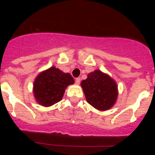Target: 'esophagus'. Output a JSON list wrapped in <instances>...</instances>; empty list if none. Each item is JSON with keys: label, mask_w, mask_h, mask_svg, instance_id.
Segmentation results:
<instances>
[{"label": "esophagus", "mask_w": 155, "mask_h": 155, "mask_svg": "<svg viewBox=\"0 0 155 155\" xmlns=\"http://www.w3.org/2000/svg\"><path fill=\"white\" fill-rule=\"evenodd\" d=\"M80 81H81L80 78H76V83L77 84V85H79V84L80 83Z\"/></svg>", "instance_id": "34e87169"}]
</instances>
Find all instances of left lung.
I'll return each instance as SVG.
<instances>
[{
	"mask_svg": "<svg viewBox=\"0 0 155 155\" xmlns=\"http://www.w3.org/2000/svg\"><path fill=\"white\" fill-rule=\"evenodd\" d=\"M87 102L100 111L111 109L117 101L118 94L116 82L107 73L95 70L88 73L81 82Z\"/></svg>",
	"mask_w": 155,
	"mask_h": 155,
	"instance_id": "1",
	"label": "left lung"
}]
</instances>
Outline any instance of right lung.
<instances>
[{
    "label": "right lung",
    "instance_id": "add662e5",
    "mask_svg": "<svg viewBox=\"0 0 155 155\" xmlns=\"http://www.w3.org/2000/svg\"><path fill=\"white\" fill-rule=\"evenodd\" d=\"M73 83L74 79L70 73L52 66L36 77L33 86L34 98L40 105L51 107L61 101L67 87Z\"/></svg>",
    "mask_w": 155,
    "mask_h": 155
}]
</instances>
